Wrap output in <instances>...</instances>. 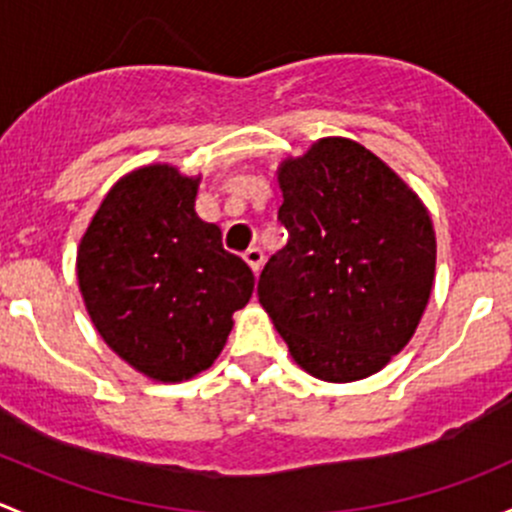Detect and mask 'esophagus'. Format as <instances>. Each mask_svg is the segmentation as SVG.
Instances as JSON below:
<instances>
[{
	"label": "esophagus",
	"mask_w": 512,
	"mask_h": 512,
	"mask_svg": "<svg viewBox=\"0 0 512 512\" xmlns=\"http://www.w3.org/2000/svg\"><path fill=\"white\" fill-rule=\"evenodd\" d=\"M244 258H246V263H249V266H251V271H254V273L261 271V266H263V251L258 249V246H251V249H246V251H244Z\"/></svg>",
	"instance_id": "obj_1"
}]
</instances>
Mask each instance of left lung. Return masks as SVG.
Wrapping results in <instances>:
<instances>
[{
	"label": "left lung",
	"mask_w": 512,
	"mask_h": 512,
	"mask_svg": "<svg viewBox=\"0 0 512 512\" xmlns=\"http://www.w3.org/2000/svg\"><path fill=\"white\" fill-rule=\"evenodd\" d=\"M288 244L258 278V300L293 360L325 382L379 372L429 303L436 236L419 197L377 155L318 140L278 170Z\"/></svg>",
	"instance_id": "obj_1"
}]
</instances>
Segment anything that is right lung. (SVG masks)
Masks as SVG:
<instances>
[{"label": "right lung", "instance_id": "1", "mask_svg": "<svg viewBox=\"0 0 512 512\" xmlns=\"http://www.w3.org/2000/svg\"><path fill=\"white\" fill-rule=\"evenodd\" d=\"M199 179L150 165L120 179L83 234L78 286L93 325L157 382L212 367L249 303L254 273L194 212Z\"/></svg>", "mask_w": 512, "mask_h": 512}]
</instances>
